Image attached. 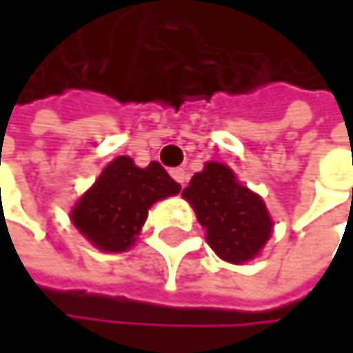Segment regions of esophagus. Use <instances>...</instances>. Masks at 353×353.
Returning a JSON list of instances; mask_svg holds the SVG:
<instances>
[{
	"label": "esophagus",
	"mask_w": 353,
	"mask_h": 353,
	"mask_svg": "<svg viewBox=\"0 0 353 353\" xmlns=\"http://www.w3.org/2000/svg\"><path fill=\"white\" fill-rule=\"evenodd\" d=\"M172 177H174L177 183L183 188V185H185V181H188V172H185L183 168H176V170H172Z\"/></svg>",
	"instance_id": "esophagus-1"
}]
</instances>
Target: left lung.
Wrapping results in <instances>:
<instances>
[{"label":"left lung","instance_id":"obj_1","mask_svg":"<svg viewBox=\"0 0 353 353\" xmlns=\"http://www.w3.org/2000/svg\"><path fill=\"white\" fill-rule=\"evenodd\" d=\"M181 196L194 206L208 243L225 261L243 263L255 257L272 235L263 200L243 188L223 163H206Z\"/></svg>","mask_w":353,"mask_h":353}]
</instances>
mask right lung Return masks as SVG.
Masks as SVG:
<instances>
[{
	"mask_svg": "<svg viewBox=\"0 0 353 353\" xmlns=\"http://www.w3.org/2000/svg\"><path fill=\"white\" fill-rule=\"evenodd\" d=\"M181 185L157 163L145 170L116 157L71 212L73 225L104 251H126L139 235L153 202L176 196Z\"/></svg>",
	"mask_w": 353,
	"mask_h": 353,
	"instance_id": "add662e5",
	"label": "right lung"
}]
</instances>
